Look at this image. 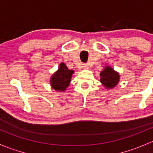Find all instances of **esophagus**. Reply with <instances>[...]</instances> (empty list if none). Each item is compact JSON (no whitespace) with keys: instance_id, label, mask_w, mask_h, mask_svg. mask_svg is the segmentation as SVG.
<instances>
[{"instance_id":"esophagus-1","label":"esophagus","mask_w":153,"mask_h":153,"mask_svg":"<svg viewBox=\"0 0 153 153\" xmlns=\"http://www.w3.org/2000/svg\"><path fill=\"white\" fill-rule=\"evenodd\" d=\"M82 67L83 68H85V69L88 68V65H87V64H82Z\"/></svg>"}]
</instances>
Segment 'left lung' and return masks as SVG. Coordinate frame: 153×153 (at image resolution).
Returning <instances> with one entry per match:
<instances>
[{
    "mask_svg": "<svg viewBox=\"0 0 153 153\" xmlns=\"http://www.w3.org/2000/svg\"><path fill=\"white\" fill-rule=\"evenodd\" d=\"M100 76V82L108 89H112L117 85L120 78L119 73L110 66H105L101 71Z\"/></svg>",
    "mask_w": 153,
    "mask_h": 153,
    "instance_id": "obj_1",
    "label": "left lung"
}]
</instances>
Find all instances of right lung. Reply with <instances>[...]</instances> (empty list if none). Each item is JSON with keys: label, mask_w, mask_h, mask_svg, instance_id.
<instances>
[{"label": "right lung", "mask_w": 153, "mask_h": 153, "mask_svg": "<svg viewBox=\"0 0 153 153\" xmlns=\"http://www.w3.org/2000/svg\"><path fill=\"white\" fill-rule=\"evenodd\" d=\"M74 73V71L69 70L65 64L62 62L59 64L58 70L51 77V86L56 91L63 92L68 87Z\"/></svg>", "instance_id": "right-lung-1"}]
</instances>
